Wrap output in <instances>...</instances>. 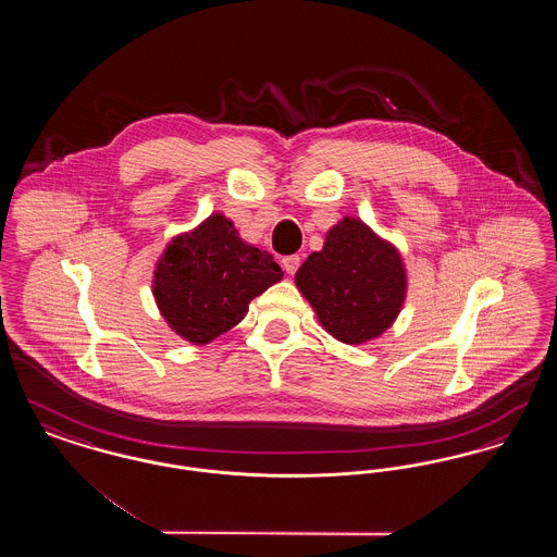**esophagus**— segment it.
<instances>
[{
  "mask_svg": "<svg viewBox=\"0 0 557 557\" xmlns=\"http://www.w3.org/2000/svg\"><path fill=\"white\" fill-rule=\"evenodd\" d=\"M298 265H300V257H298V255H288V257H284V259H282V267H284V271H286V273H290V275L296 273Z\"/></svg>",
  "mask_w": 557,
  "mask_h": 557,
  "instance_id": "34e87169",
  "label": "esophagus"
}]
</instances>
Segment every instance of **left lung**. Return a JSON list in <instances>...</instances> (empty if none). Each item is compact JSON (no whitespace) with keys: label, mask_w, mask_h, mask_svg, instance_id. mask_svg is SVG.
Listing matches in <instances>:
<instances>
[{"label":"left lung","mask_w":557,"mask_h":557,"mask_svg":"<svg viewBox=\"0 0 557 557\" xmlns=\"http://www.w3.org/2000/svg\"><path fill=\"white\" fill-rule=\"evenodd\" d=\"M321 325L341 343L377 338L400 311L407 280L397 248L359 219L345 216L296 273Z\"/></svg>","instance_id":"1"}]
</instances>
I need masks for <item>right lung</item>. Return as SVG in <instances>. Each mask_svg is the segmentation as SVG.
<instances>
[{
	"label": "right lung",
	"instance_id": "1",
	"mask_svg": "<svg viewBox=\"0 0 557 557\" xmlns=\"http://www.w3.org/2000/svg\"><path fill=\"white\" fill-rule=\"evenodd\" d=\"M282 277L271 255L239 238L230 219L211 214L166 246L154 271V296L182 338L207 345L239 323L250 300Z\"/></svg>",
	"mask_w": 557,
	"mask_h": 557
}]
</instances>
